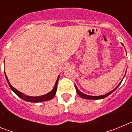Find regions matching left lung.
<instances>
[{
	"label": "left lung",
	"instance_id": "1",
	"mask_svg": "<svg viewBox=\"0 0 132 132\" xmlns=\"http://www.w3.org/2000/svg\"><path fill=\"white\" fill-rule=\"evenodd\" d=\"M122 45L123 46V44H122ZM125 75H124V77H125ZM124 77H123V78H124ZM122 80H122V81H121V82L118 84V85L117 87L114 88V89H113L112 90H111L110 92L108 93L107 94H104V95H100V96H90V95H87V94H84V93H82V92H80V90H79V88H77V87L76 85H75V88H76V91H77V94H79L80 97L82 98L88 99V100H99V99H103V98H104L107 97L108 96H109L110 94H112L113 92L115 91V90H116V88H117L120 85V84L122 83Z\"/></svg>",
	"mask_w": 132,
	"mask_h": 132
}]
</instances>
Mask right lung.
<instances>
[{
	"instance_id": "right-lung-1",
	"label": "right lung",
	"mask_w": 132,
	"mask_h": 132,
	"mask_svg": "<svg viewBox=\"0 0 132 132\" xmlns=\"http://www.w3.org/2000/svg\"><path fill=\"white\" fill-rule=\"evenodd\" d=\"M4 73H5V72H4ZM4 75H5L6 79L7 82H8V83H9V86H10L12 90V91H13L14 93L15 94L18 96V97L22 98V100H24V101H27V102H34V103H36V102H44V101H47L53 98L56 94V91H57V83H58V80H59V75L58 76L57 79V80H56L54 87H53V89H52L50 93L44 94V95H42V96H28V95H26V94H24V93L18 91V90L16 89L14 87H12V86L10 85V82H9V79H8V77H7L6 73H4Z\"/></svg>"
}]
</instances>
